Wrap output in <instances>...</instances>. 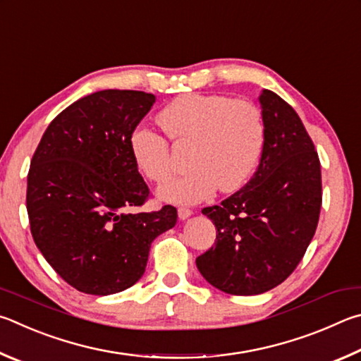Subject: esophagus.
Segmentation results:
<instances>
[{
	"instance_id": "obj_1",
	"label": "esophagus",
	"mask_w": 361,
	"mask_h": 361,
	"mask_svg": "<svg viewBox=\"0 0 361 361\" xmlns=\"http://www.w3.org/2000/svg\"><path fill=\"white\" fill-rule=\"evenodd\" d=\"M177 216H179L180 220H187L188 217L193 216V211L188 209V207H179V209H177Z\"/></svg>"
}]
</instances>
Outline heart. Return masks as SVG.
<instances>
[{
  "instance_id": "1",
  "label": "heart",
  "mask_w": 361,
  "mask_h": 361,
  "mask_svg": "<svg viewBox=\"0 0 361 361\" xmlns=\"http://www.w3.org/2000/svg\"><path fill=\"white\" fill-rule=\"evenodd\" d=\"M158 122L177 144L192 142L187 174L168 182L158 197L176 204H195L247 184L260 161L264 125L260 111L247 101L224 94L188 93L176 98L158 114ZM128 145L137 169L154 182L173 174L169 145L160 133L136 126Z\"/></svg>"
}]
</instances>
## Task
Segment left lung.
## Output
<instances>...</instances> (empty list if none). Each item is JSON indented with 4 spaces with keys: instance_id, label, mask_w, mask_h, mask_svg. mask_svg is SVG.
Listing matches in <instances>:
<instances>
[{
    "instance_id": "8db88e82",
    "label": "left lung",
    "mask_w": 361,
    "mask_h": 361,
    "mask_svg": "<svg viewBox=\"0 0 361 361\" xmlns=\"http://www.w3.org/2000/svg\"><path fill=\"white\" fill-rule=\"evenodd\" d=\"M264 145L255 174L219 206L204 207L216 245L197 258L201 276L230 295H260L282 283L312 241L322 173L312 139L279 94H260Z\"/></svg>"
}]
</instances>
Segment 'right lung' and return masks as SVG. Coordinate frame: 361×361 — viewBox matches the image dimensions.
I'll return each instance as SVG.
<instances>
[{"label": "right lung", "mask_w": 361, "mask_h": 361, "mask_svg": "<svg viewBox=\"0 0 361 361\" xmlns=\"http://www.w3.org/2000/svg\"><path fill=\"white\" fill-rule=\"evenodd\" d=\"M155 103L152 93L101 90L61 111L41 137L28 171L27 211L35 243L69 286L112 295L141 279L150 244L177 211L131 214L149 187L128 137Z\"/></svg>", "instance_id": "right-lung-1"}]
</instances>
